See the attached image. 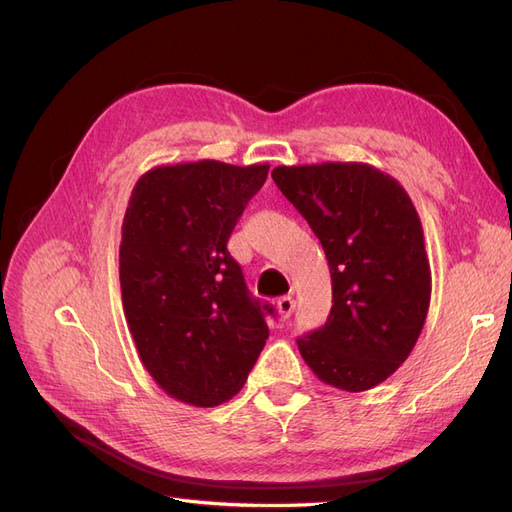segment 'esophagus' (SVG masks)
Returning <instances> with one entry per match:
<instances>
[{
    "mask_svg": "<svg viewBox=\"0 0 512 512\" xmlns=\"http://www.w3.org/2000/svg\"><path fill=\"white\" fill-rule=\"evenodd\" d=\"M275 307H277V314H280L282 318H290L292 309H294V299L292 297H280L275 301Z\"/></svg>",
    "mask_w": 512,
    "mask_h": 512,
    "instance_id": "esophagus-1",
    "label": "esophagus"
}]
</instances>
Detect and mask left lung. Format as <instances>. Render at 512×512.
Here are the masks:
<instances>
[{
	"mask_svg": "<svg viewBox=\"0 0 512 512\" xmlns=\"http://www.w3.org/2000/svg\"><path fill=\"white\" fill-rule=\"evenodd\" d=\"M290 200L329 260V320L297 339L307 367L346 393L369 391L404 363L431 299L425 237L397 179L363 162L275 166Z\"/></svg>",
	"mask_w": 512,
	"mask_h": 512,
	"instance_id": "obj_1",
	"label": "left lung"
}]
</instances>
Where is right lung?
<instances>
[{
  "instance_id": "obj_1",
  "label": "right lung",
  "mask_w": 512,
  "mask_h": 512,
  "mask_svg": "<svg viewBox=\"0 0 512 512\" xmlns=\"http://www.w3.org/2000/svg\"><path fill=\"white\" fill-rule=\"evenodd\" d=\"M269 164H162L136 181L121 224L123 314L141 363L181 404L213 408L247 380L269 327L226 250Z\"/></svg>"
}]
</instances>
